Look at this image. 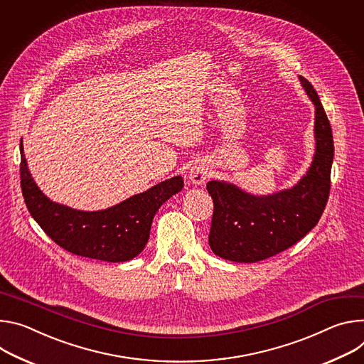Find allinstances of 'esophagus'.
I'll return each instance as SVG.
<instances>
[{
	"label": "esophagus",
	"instance_id": "1",
	"mask_svg": "<svg viewBox=\"0 0 364 364\" xmlns=\"http://www.w3.org/2000/svg\"><path fill=\"white\" fill-rule=\"evenodd\" d=\"M208 178V171L204 168V166H199V165H195L191 172H189V179L192 183H204L205 179Z\"/></svg>",
	"mask_w": 364,
	"mask_h": 364
}]
</instances>
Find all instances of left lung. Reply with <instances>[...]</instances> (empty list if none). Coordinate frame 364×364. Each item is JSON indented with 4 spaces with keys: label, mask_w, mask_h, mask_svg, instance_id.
<instances>
[{
    "label": "left lung",
    "mask_w": 364,
    "mask_h": 364,
    "mask_svg": "<svg viewBox=\"0 0 364 364\" xmlns=\"http://www.w3.org/2000/svg\"><path fill=\"white\" fill-rule=\"evenodd\" d=\"M301 82L315 104L316 150L308 173L292 189L253 196L234 185L211 181L214 213L208 243L227 260L255 263L296 245L319 221L331 188L334 140L330 119L308 79Z\"/></svg>",
    "instance_id": "8db88e82"
}]
</instances>
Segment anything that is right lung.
Here are the masks:
<instances>
[{"mask_svg":"<svg viewBox=\"0 0 364 364\" xmlns=\"http://www.w3.org/2000/svg\"><path fill=\"white\" fill-rule=\"evenodd\" d=\"M20 153L21 192L30 215L58 246L82 257L112 263L136 257L147 243L157 210L183 186L182 178L175 176L108 210L76 211L42 193L27 169L21 141Z\"/></svg>","mask_w":364,"mask_h":364,"instance_id":"add662e5","label":"right lung"}]
</instances>
